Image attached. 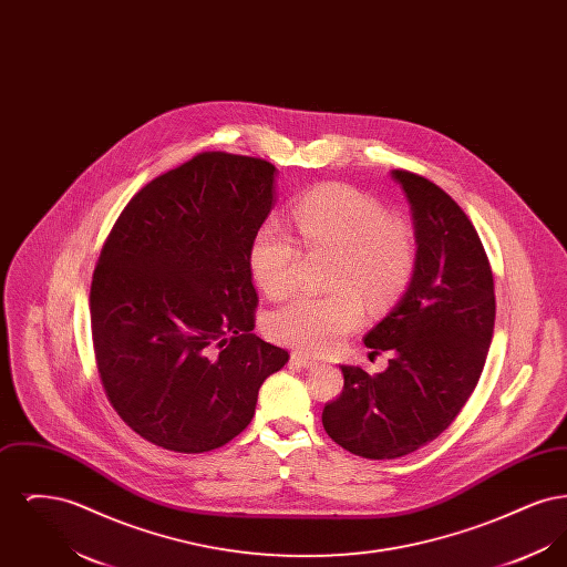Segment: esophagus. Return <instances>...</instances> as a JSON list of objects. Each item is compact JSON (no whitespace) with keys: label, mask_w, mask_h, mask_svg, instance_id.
<instances>
[{"label":"esophagus","mask_w":567,"mask_h":567,"mask_svg":"<svg viewBox=\"0 0 567 567\" xmlns=\"http://www.w3.org/2000/svg\"><path fill=\"white\" fill-rule=\"evenodd\" d=\"M291 361H293L296 365H301V368H317V365H319V359H315V357H310V354H306V352H293V354H291Z\"/></svg>","instance_id":"34e87169"}]
</instances>
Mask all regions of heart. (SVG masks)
Segmentation results:
<instances>
[{
	"label": "heart",
	"mask_w": 567,
	"mask_h": 567,
	"mask_svg": "<svg viewBox=\"0 0 567 567\" xmlns=\"http://www.w3.org/2000/svg\"><path fill=\"white\" fill-rule=\"evenodd\" d=\"M293 220L308 250L338 255L329 276L333 291L289 299L268 317V333L299 351H331L363 321L361 299L384 308L404 293L416 266V243L372 197L342 185L306 193ZM299 261L296 238L280 225L266 223L252 236L248 268L271 299L293 291Z\"/></svg>",
	"instance_id": "heart-1"
}]
</instances>
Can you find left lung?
I'll list each match as a JSON object with an SVG mask.
<instances>
[{"label": "left lung", "instance_id": "left-lung-1", "mask_svg": "<svg viewBox=\"0 0 567 567\" xmlns=\"http://www.w3.org/2000/svg\"><path fill=\"white\" fill-rule=\"evenodd\" d=\"M412 210L416 266L398 306L363 338L389 351L370 377L342 365L344 389L324 404L327 435L365 458H398L444 432L485 368L495 324L493 271L472 220L432 181L393 169Z\"/></svg>", "mask_w": 567, "mask_h": 567}]
</instances>
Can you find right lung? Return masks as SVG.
<instances>
[{"mask_svg":"<svg viewBox=\"0 0 567 567\" xmlns=\"http://www.w3.org/2000/svg\"><path fill=\"white\" fill-rule=\"evenodd\" d=\"M276 167L199 153L137 190L91 282V331L110 404L144 440L208 453L246 430L289 352L252 333L248 248L276 202Z\"/></svg>","mask_w":567,"mask_h":567,"instance_id":"obj_1","label":"right lung"}]
</instances>
